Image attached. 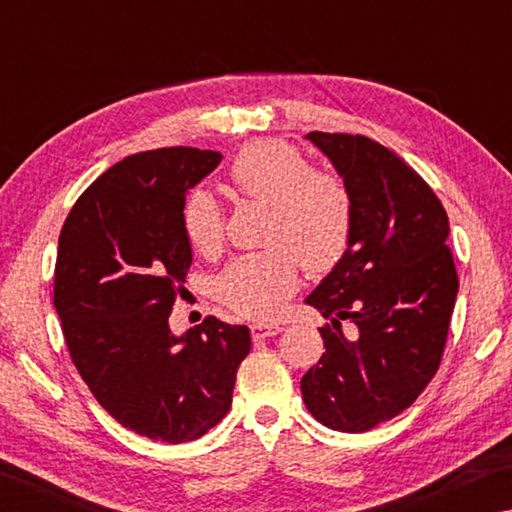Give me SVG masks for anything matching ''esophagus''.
<instances>
[{
    "instance_id": "esophagus-1",
    "label": "esophagus",
    "mask_w": 512,
    "mask_h": 512,
    "mask_svg": "<svg viewBox=\"0 0 512 512\" xmlns=\"http://www.w3.org/2000/svg\"><path fill=\"white\" fill-rule=\"evenodd\" d=\"M280 332H282V327L275 325V323H253V325H250V334H253L255 341L268 339V336H275Z\"/></svg>"
}]
</instances>
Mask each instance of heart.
<instances>
[{
  "mask_svg": "<svg viewBox=\"0 0 512 512\" xmlns=\"http://www.w3.org/2000/svg\"><path fill=\"white\" fill-rule=\"evenodd\" d=\"M235 194L268 203L262 253L237 257L216 280V296L250 318H273L298 289L300 264L327 273L345 255L352 235V196L343 178L311 169L307 155L282 140H255L228 169ZM183 230L198 253L223 244V210L205 189L185 198Z\"/></svg>",
  "mask_w": 512,
  "mask_h": 512,
  "instance_id": "heart-1",
  "label": "heart"
}]
</instances>
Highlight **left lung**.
<instances>
[{"label": "left lung", "mask_w": 512, "mask_h": 512, "mask_svg": "<svg viewBox=\"0 0 512 512\" xmlns=\"http://www.w3.org/2000/svg\"><path fill=\"white\" fill-rule=\"evenodd\" d=\"M352 196L345 255L307 305L329 323L302 400L334 431L361 433L418 400L443 359L458 275L433 189L366 135L309 133Z\"/></svg>", "instance_id": "8db88e82"}]
</instances>
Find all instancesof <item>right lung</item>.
Masks as SVG:
<instances>
[{"label": "right lung", "instance_id": "add662e5", "mask_svg": "<svg viewBox=\"0 0 512 512\" xmlns=\"http://www.w3.org/2000/svg\"><path fill=\"white\" fill-rule=\"evenodd\" d=\"M221 158L189 146L128 155L79 196L58 237L54 307L69 357L121 427L160 443L223 420L250 352L246 325L169 327L192 266L180 212Z\"/></svg>", "mask_w": 512, "mask_h": 512}]
</instances>
